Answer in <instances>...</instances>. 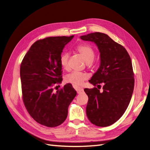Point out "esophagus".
Wrapping results in <instances>:
<instances>
[{
	"label": "esophagus",
	"mask_w": 150,
	"mask_h": 150,
	"mask_svg": "<svg viewBox=\"0 0 150 150\" xmlns=\"http://www.w3.org/2000/svg\"><path fill=\"white\" fill-rule=\"evenodd\" d=\"M74 88L77 91V93H78V94H80L81 93H83V91H84L83 88H81V87H79V86H74Z\"/></svg>",
	"instance_id": "obj_1"
}]
</instances>
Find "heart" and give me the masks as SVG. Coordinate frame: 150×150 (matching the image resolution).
I'll list each match as a JSON object with an SVG mask.
<instances>
[{
	"label": "heart",
	"mask_w": 150,
	"mask_h": 150,
	"mask_svg": "<svg viewBox=\"0 0 150 150\" xmlns=\"http://www.w3.org/2000/svg\"><path fill=\"white\" fill-rule=\"evenodd\" d=\"M76 51L82 56L84 60L88 64H90L93 62L95 57V52L93 48L88 44H80L76 48ZM69 54L64 53L60 57V64L63 69L68 71L69 69ZM88 75L84 72H72L71 73L67 74L66 76L65 80L67 83H71L74 85H81L84 81L87 79Z\"/></svg>",
	"instance_id": "b5f03b06"
}]
</instances>
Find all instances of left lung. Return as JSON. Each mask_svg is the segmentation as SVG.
Wrapping results in <instances>:
<instances>
[{
	"label": "left lung",
	"instance_id": "obj_1",
	"mask_svg": "<svg viewBox=\"0 0 150 150\" xmlns=\"http://www.w3.org/2000/svg\"><path fill=\"white\" fill-rule=\"evenodd\" d=\"M80 38L98 46L100 66L89 81L98 88L99 83L103 84V92L96 87L84 89L88 96L86 115L94 125L110 126L124 114L132 97L134 79L130 56L123 46L104 33H91Z\"/></svg>",
	"mask_w": 150,
	"mask_h": 150
}]
</instances>
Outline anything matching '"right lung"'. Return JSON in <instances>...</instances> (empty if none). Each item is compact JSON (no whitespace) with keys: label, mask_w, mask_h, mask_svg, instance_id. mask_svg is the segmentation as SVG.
<instances>
[{"label":"right lung","mask_w":150,"mask_h":150,"mask_svg":"<svg viewBox=\"0 0 150 150\" xmlns=\"http://www.w3.org/2000/svg\"><path fill=\"white\" fill-rule=\"evenodd\" d=\"M73 38L58 36L37 40L21 64L22 99L26 110L36 122L50 128L66 120L68 107L77 94L71 84L56 91L53 88L62 80L60 57Z\"/></svg>","instance_id":"add662e5"}]
</instances>
